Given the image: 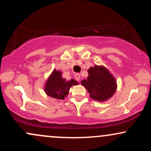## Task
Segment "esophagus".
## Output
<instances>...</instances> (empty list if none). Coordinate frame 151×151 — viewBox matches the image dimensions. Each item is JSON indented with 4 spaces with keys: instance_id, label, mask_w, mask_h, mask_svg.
I'll list each match as a JSON object with an SVG mask.
<instances>
[{
    "instance_id": "obj_1",
    "label": "esophagus",
    "mask_w": 151,
    "mask_h": 151,
    "mask_svg": "<svg viewBox=\"0 0 151 151\" xmlns=\"http://www.w3.org/2000/svg\"><path fill=\"white\" fill-rule=\"evenodd\" d=\"M80 76H81L80 74H78V73H76L75 74H74V77H75V79H77V81H79V80H80V78H81Z\"/></svg>"
}]
</instances>
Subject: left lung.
I'll return each instance as SVG.
<instances>
[{
  "mask_svg": "<svg viewBox=\"0 0 151 151\" xmlns=\"http://www.w3.org/2000/svg\"><path fill=\"white\" fill-rule=\"evenodd\" d=\"M88 74L89 76L81 84L90 93V97L103 102L113 96L117 89L116 81L105 67L95 65L88 70Z\"/></svg>",
  "mask_w": 151,
  "mask_h": 151,
  "instance_id": "1",
  "label": "left lung"
}]
</instances>
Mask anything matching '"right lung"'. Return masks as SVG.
<instances>
[{
    "mask_svg": "<svg viewBox=\"0 0 151 151\" xmlns=\"http://www.w3.org/2000/svg\"><path fill=\"white\" fill-rule=\"evenodd\" d=\"M60 70H54L45 84V92L50 97L57 99H65L69 93L71 86L77 85L79 83L73 79L66 80L62 77Z\"/></svg>",
    "mask_w": 151,
    "mask_h": 151,
    "instance_id": "right-lung-1",
    "label": "right lung"
}]
</instances>
